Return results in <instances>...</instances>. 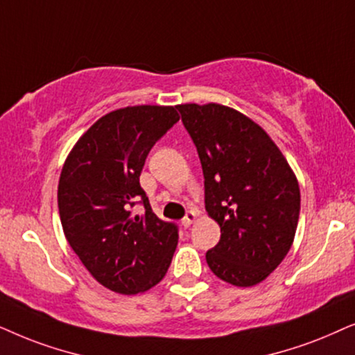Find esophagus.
Segmentation results:
<instances>
[{
	"instance_id": "obj_1",
	"label": "esophagus",
	"mask_w": 355,
	"mask_h": 355,
	"mask_svg": "<svg viewBox=\"0 0 355 355\" xmlns=\"http://www.w3.org/2000/svg\"><path fill=\"white\" fill-rule=\"evenodd\" d=\"M195 219H196V212L195 211H188L187 214H185V217H183V219H182V224L185 225V227H190L193 222H195Z\"/></svg>"
}]
</instances>
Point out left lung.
<instances>
[{
    "label": "left lung",
    "mask_w": 355,
    "mask_h": 355,
    "mask_svg": "<svg viewBox=\"0 0 355 355\" xmlns=\"http://www.w3.org/2000/svg\"><path fill=\"white\" fill-rule=\"evenodd\" d=\"M200 155L206 211L220 240L206 261L222 281L258 284L286 258L299 222L300 190L271 138L234 108L178 105Z\"/></svg>",
    "instance_id": "left-lung-1"
}]
</instances>
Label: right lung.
<instances>
[{
  "label": "right lung",
  "instance_id": "1",
  "mask_svg": "<svg viewBox=\"0 0 355 355\" xmlns=\"http://www.w3.org/2000/svg\"><path fill=\"white\" fill-rule=\"evenodd\" d=\"M180 120L175 107L107 113L76 143L61 170L58 209L66 240L107 289L133 295L157 284L178 242V225L159 219L139 185L154 144ZM143 205V215L132 207Z\"/></svg>",
  "mask_w": 355,
  "mask_h": 355
}]
</instances>
